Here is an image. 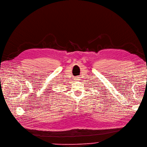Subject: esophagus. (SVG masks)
<instances>
[{
  "label": "esophagus",
  "instance_id": "34e87169",
  "mask_svg": "<svg viewBox=\"0 0 147 147\" xmlns=\"http://www.w3.org/2000/svg\"><path fill=\"white\" fill-rule=\"evenodd\" d=\"M79 79H80L79 77H76L74 78V80H79Z\"/></svg>",
  "mask_w": 147,
  "mask_h": 147
}]
</instances>
